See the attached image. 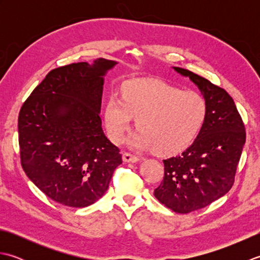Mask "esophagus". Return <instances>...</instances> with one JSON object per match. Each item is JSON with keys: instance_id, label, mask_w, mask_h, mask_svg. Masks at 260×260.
<instances>
[{"instance_id": "obj_1", "label": "esophagus", "mask_w": 260, "mask_h": 260, "mask_svg": "<svg viewBox=\"0 0 260 260\" xmlns=\"http://www.w3.org/2000/svg\"><path fill=\"white\" fill-rule=\"evenodd\" d=\"M123 161L126 163H135L137 161H140L139 156L134 155V154H131V153H124L123 154Z\"/></svg>"}]
</instances>
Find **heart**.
I'll list each match as a JSON object with an SVG mask.
<instances>
[{
	"mask_svg": "<svg viewBox=\"0 0 260 260\" xmlns=\"http://www.w3.org/2000/svg\"><path fill=\"white\" fill-rule=\"evenodd\" d=\"M206 98L194 90L157 80H131L121 95L109 96L105 125L110 140L120 143L136 117L137 133L131 144L173 155L189 147L200 133L207 117Z\"/></svg>",
	"mask_w": 260,
	"mask_h": 260,
	"instance_id": "obj_1",
	"label": "heart"
}]
</instances>
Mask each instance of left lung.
Wrapping results in <instances>:
<instances>
[{
	"label": "left lung",
	"mask_w": 260,
	"mask_h": 260,
	"mask_svg": "<svg viewBox=\"0 0 260 260\" xmlns=\"http://www.w3.org/2000/svg\"><path fill=\"white\" fill-rule=\"evenodd\" d=\"M174 70L198 86L208 112L193 144L179 156L163 159V181L154 196L174 212L189 213L218 200L234 185L246 131L227 91L190 70Z\"/></svg>",
	"instance_id": "8db88e82"
}]
</instances>
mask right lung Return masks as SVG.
<instances>
[{
  "label": "right lung",
  "mask_w": 260,
  "mask_h": 260,
  "mask_svg": "<svg viewBox=\"0 0 260 260\" xmlns=\"http://www.w3.org/2000/svg\"><path fill=\"white\" fill-rule=\"evenodd\" d=\"M117 64L99 58L51 70L22 105L21 165L33 183L60 204L85 208L107 191L121 164L119 148L102 128L104 76Z\"/></svg>",
  "instance_id": "obj_1"
}]
</instances>
